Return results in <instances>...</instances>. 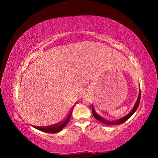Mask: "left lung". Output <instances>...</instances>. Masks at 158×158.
Segmentation results:
<instances>
[{
  "mask_svg": "<svg viewBox=\"0 0 158 158\" xmlns=\"http://www.w3.org/2000/svg\"><path fill=\"white\" fill-rule=\"evenodd\" d=\"M140 99H141V90L139 89V96H138L137 100V102H136L135 105V106H134V107L132 109V111H131L130 113L127 115V116L123 117L122 118H120L118 120H117V121H107V120L103 118L102 117L99 116V115L97 113H96V112L95 111L94 108H93V106H92L93 114V116H94L95 118L98 120V121H100L101 123H105V124H106V125H119V124H122V123H123L124 122L126 121L128 118H130L132 116L133 114L136 111V110H137L138 106H139V105Z\"/></svg>",
  "mask_w": 158,
  "mask_h": 158,
  "instance_id": "left-lung-1",
  "label": "left lung"
}]
</instances>
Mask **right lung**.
Instances as JSON below:
<instances>
[{
	"mask_svg": "<svg viewBox=\"0 0 158 158\" xmlns=\"http://www.w3.org/2000/svg\"><path fill=\"white\" fill-rule=\"evenodd\" d=\"M73 113V110L70 111L69 114L68 115V116L66 117V118L63 120V121L58 123L57 124L49 125V126H44V127H37V126H33V127L36 128V129L42 131L44 132L47 133H56L60 132V131L63 129V127L65 126L68 123L69 118H70V116Z\"/></svg>",
	"mask_w": 158,
	"mask_h": 158,
	"instance_id": "1",
	"label": "right lung"
}]
</instances>
